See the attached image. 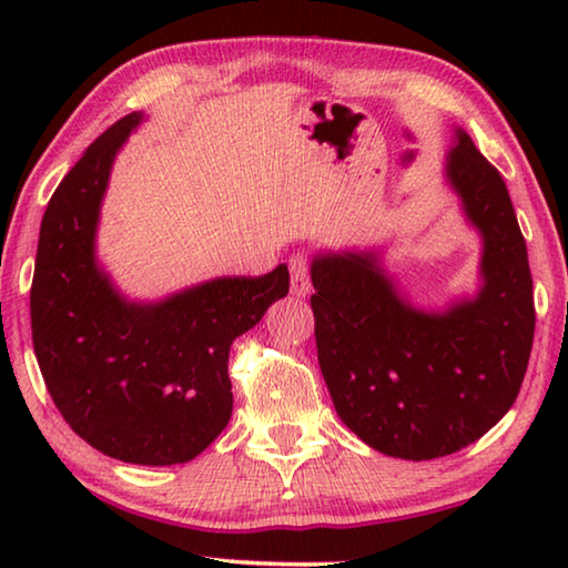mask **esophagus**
Instances as JSON below:
<instances>
[{
    "instance_id": "esophagus-1",
    "label": "esophagus",
    "mask_w": 568,
    "mask_h": 568,
    "mask_svg": "<svg viewBox=\"0 0 568 568\" xmlns=\"http://www.w3.org/2000/svg\"><path fill=\"white\" fill-rule=\"evenodd\" d=\"M291 291L297 297H305L311 293V263L303 255L291 257Z\"/></svg>"
}]
</instances>
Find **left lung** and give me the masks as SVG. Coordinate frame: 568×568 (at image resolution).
Masks as SVG:
<instances>
[{"label": "left lung", "mask_w": 568, "mask_h": 568, "mask_svg": "<svg viewBox=\"0 0 568 568\" xmlns=\"http://www.w3.org/2000/svg\"><path fill=\"white\" fill-rule=\"evenodd\" d=\"M446 178L474 225L480 287L446 311L398 293L373 250L313 257L318 363L341 420L363 444L406 460L474 444L521 390L534 343V281L526 240L498 170L464 130Z\"/></svg>", "instance_id": "left-lung-1"}]
</instances>
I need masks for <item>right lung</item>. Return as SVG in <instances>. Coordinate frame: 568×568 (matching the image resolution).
<instances>
[{
    "instance_id": "obj_1",
    "label": "right lung",
    "mask_w": 568,
    "mask_h": 568,
    "mask_svg": "<svg viewBox=\"0 0 568 568\" xmlns=\"http://www.w3.org/2000/svg\"><path fill=\"white\" fill-rule=\"evenodd\" d=\"M132 112L102 132L44 210L30 293L47 390L77 436L138 466L187 464L233 416L230 345L287 295V265L215 277L158 303L120 295L94 255L110 170Z\"/></svg>"
}]
</instances>
